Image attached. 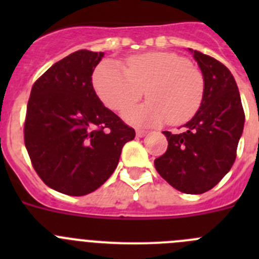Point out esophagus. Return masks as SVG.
Masks as SVG:
<instances>
[{
	"mask_svg": "<svg viewBox=\"0 0 259 259\" xmlns=\"http://www.w3.org/2000/svg\"><path fill=\"white\" fill-rule=\"evenodd\" d=\"M146 134H148V132L144 131V130H137V131H136V136L137 137H144V136H146Z\"/></svg>",
	"mask_w": 259,
	"mask_h": 259,
	"instance_id": "1",
	"label": "esophagus"
}]
</instances>
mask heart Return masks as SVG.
<instances>
[{"label": "heart", "mask_w": 259, "mask_h": 259, "mask_svg": "<svg viewBox=\"0 0 259 259\" xmlns=\"http://www.w3.org/2000/svg\"><path fill=\"white\" fill-rule=\"evenodd\" d=\"M93 85L101 101L119 113L134 106L145 89L149 101L130 110L125 118L143 125L168 119L182 124L197 113L203 98V77L183 57L166 52L132 56L125 67L107 59L96 68Z\"/></svg>", "instance_id": "1"}]
</instances>
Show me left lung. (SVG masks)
<instances>
[{
    "mask_svg": "<svg viewBox=\"0 0 259 259\" xmlns=\"http://www.w3.org/2000/svg\"><path fill=\"white\" fill-rule=\"evenodd\" d=\"M191 52L203 75L202 102L182 132H163L168 146L155 158L154 166L175 189L201 194L214 188L231 170L245 114L230 70L207 54Z\"/></svg>",
    "mask_w": 259,
    "mask_h": 259,
    "instance_id": "8db88e82",
    "label": "left lung"
}]
</instances>
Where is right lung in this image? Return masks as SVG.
Segmentation results:
<instances>
[{"mask_svg": "<svg viewBox=\"0 0 259 259\" xmlns=\"http://www.w3.org/2000/svg\"><path fill=\"white\" fill-rule=\"evenodd\" d=\"M104 53L77 50L32 87L24 144L40 179L54 191L84 196L109 179L135 130L96 95L92 74Z\"/></svg>", "mask_w": 259, "mask_h": 259, "instance_id": "add662e5", "label": "right lung"}]
</instances>
